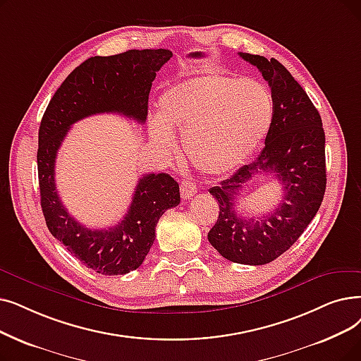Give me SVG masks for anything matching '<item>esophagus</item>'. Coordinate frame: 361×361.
I'll return each instance as SVG.
<instances>
[{
    "label": "esophagus",
    "instance_id": "1",
    "mask_svg": "<svg viewBox=\"0 0 361 361\" xmlns=\"http://www.w3.org/2000/svg\"><path fill=\"white\" fill-rule=\"evenodd\" d=\"M180 192L184 200H189L196 195V185L190 180H183L180 183Z\"/></svg>",
    "mask_w": 361,
    "mask_h": 361
}]
</instances>
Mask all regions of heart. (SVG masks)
<instances>
[{"label": "heart", "instance_id": "heart-1", "mask_svg": "<svg viewBox=\"0 0 361 361\" xmlns=\"http://www.w3.org/2000/svg\"><path fill=\"white\" fill-rule=\"evenodd\" d=\"M273 97L254 78L223 73L193 76L159 97V118L149 123L152 142L164 153L183 134L187 158L203 174L224 176L243 165L267 135Z\"/></svg>", "mask_w": 361, "mask_h": 361}]
</instances>
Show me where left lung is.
<instances>
[{
    "label": "left lung",
    "instance_id": "left-lung-1",
    "mask_svg": "<svg viewBox=\"0 0 361 361\" xmlns=\"http://www.w3.org/2000/svg\"><path fill=\"white\" fill-rule=\"evenodd\" d=\"M239 56L257 66L269 82L273 122L258 158L209 189L219 215L208 240L228 261L262 265L300 239L322 205L326 190L324 131L316 106L280 61L249 53ZM259 173H273L284 185V196L270 214L240 217L235 212L238 192Z\"/></svg>",
    "mask_w": 361,
    "mask_h": 361
}]
</instances>
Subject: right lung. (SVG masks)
Wrapping results in <instances>:
<instances>
[{
    "label": "right lung",
    "mask_w": 361,
    "mask_h": 361,
    "mask_svg": "<svg viewBox=\"0 0 361 361\" xmlns=\"http://www.w3.org/2000/svg\"><path fill=\"white\" fill-rule=\"evenodd\" d=\"M171 57L172 51L158 49L87 59L57 88L39 125L37 161L47 227L75 258L99 274H127L142 265L159 218L180 203L178 183L169 174H145L122 221L91 230L76 221L57 195V150L72 125L91 115L119 114L145 123L152 82Z\"/></svg>",
    "instance_id": "add662e5"
}]
</instances>
